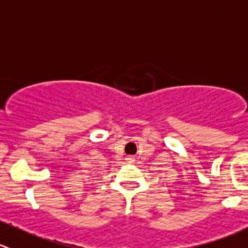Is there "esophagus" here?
Instances as JSON below:
<instances>
[{"instance_id": "obj_1", "label": "esophagus", "mask_w": 248, "mask_h": 248, "mask_svg": "<svg viewBox=\"0 0 248 248\" xmlns=\"http://www.w3.org/2000/svg\"><path fill=\"white\" fill-rule=\"evenodd\" d=\"M127 160H128V161H133V158H132V157H128V158H127Z\"/></svg>"}]
</instances>
